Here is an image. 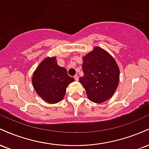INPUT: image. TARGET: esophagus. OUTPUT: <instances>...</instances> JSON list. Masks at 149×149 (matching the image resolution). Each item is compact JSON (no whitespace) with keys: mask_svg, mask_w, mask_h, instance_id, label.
I'll use <instances>...</instances> for the list:
<instances>
[{"mask_svg":"<svg viewBox=\"0 0 149 149\" xmlns=\"http://www.w3.org/2000/svg\"><path fill=\"white\" fill-rule=\"evenodd\" d=\"M74 79L76 80V81H78V75H75V76H74Z\"/></svg>","mask_w":149,"mask_h":149,"instance_id":"obj_1","label":"esophagus"}]
</instances>
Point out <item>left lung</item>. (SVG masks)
I'll return each mask as SVG.
<instances>
[{
  "mask_svg": "<svg viewBox=\"0 0 149 149\" xmlns=\"http://www.w3.org/2000/svg\"><path fill=\"white\" fill-rule=\"evenodd\" d=\"M83 59L84 75L79 81L89 100L101 104L111 98L120 80V70L115 59L105 49L96 46Z\"/></svg>",
  "mask_w": 149,
  "mask_h": 149,
  "instance_id": "1",
  "label": "left lung"
}]
</instances>
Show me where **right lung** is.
<instances>
[{"mask_svg":"<svg viewBox=\"0 0 149 149\" xmlns=\"http://www.w3.org/2000/svg\"><path fill=\"white\" fill-rule=\"evenodd\" d=\"M75 80L64 67L57 64L56 57H46L32 76V84L38 96L49 104H57L64 98L66 88Z\"/></svg>","mask_w":149,"mask_h":149,"instance_id":"obj_1","label":"right lung"}]
</instances>
